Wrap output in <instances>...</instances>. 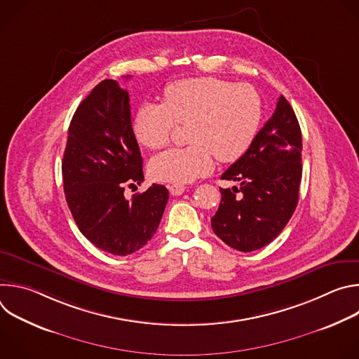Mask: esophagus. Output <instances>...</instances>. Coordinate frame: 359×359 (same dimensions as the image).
Listing matches in <instances>:
<instances>
[{
	"label": "esophagus",
	"instance_id": "34e87169",
	"mask_svg": "<svg viewBox=\"0 0 359 359\" xmlns=\"http://www.w3.org/2000/svg\"><path fill=\"white\" fill-rule=\"evenodd\" d=\"M184 190H186V186L180 184V183H175V184L169 186V191L172 196H180L184 193Z\"/></svg>",
	"mask_w": 359,
	"mask_h": 359
}]
</instances>
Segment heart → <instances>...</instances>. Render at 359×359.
<instances>
[{"instance_id":"heart-1","label":"heart","mask_w":359,"mask_h":359,"mask_svg":"<svg viewBox=\"0 0 359 359\" xmlns=\"http://www.w3.org/2000/svg\"><path fill=\"white\" fill-rule=\"evenodd\" d=\"M165 104H143L133 122L135 135L151 150L166 147L177 125H187L186 147L170 149L149 163L159 182L189 183L208 175L215 158L230 163L241 158L259 132L263 105L248 83L203 76L165 88Z\"/></svg>"}]
</instances>
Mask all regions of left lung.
I'll return each mask as SVG.
<instances>
[{"label": "left lung", "mask_w": 359, "mask_h": 359, "mask_svg": "<svg viewBox=\"0 0 359 359\" xmlns=\"http://www.w3.org/2000/svg\"><path fill=\"white\" fill-rule=\"evenodd\" d=\"M302 139L297 116L281 95L276 111L255 135L244 155L223 175L240 187L222 189L212 229L238 251L271 243L291 219L302 176Z\"/></svg>", "instance_id": "8db88e82"}]
</instances>
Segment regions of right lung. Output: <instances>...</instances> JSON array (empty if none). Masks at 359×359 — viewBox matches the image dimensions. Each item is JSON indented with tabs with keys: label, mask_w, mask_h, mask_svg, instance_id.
I'll return each instance as SVG.
<instances>
[{
	"label": "right lung",
	"mask_w": 359,
	"mask_h": 359,
	"mask_svg": "<svg viewBox=\"0 0 359 359\" xmlns=\"http://www.w3.org/2000/svg\"><path fill=\"white\" fill-rule=\"evenodd\" d=\"M142 163L129 93L114 79L102 81L72 116L62 177L78 229L114 255L140 250L156 233L169 200V190L162 184H151L130 200L125 197L126 186L143 182Z\"/></svg>",
	"instance_id": "1"
}]
</instances>
